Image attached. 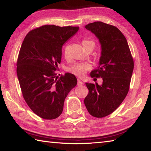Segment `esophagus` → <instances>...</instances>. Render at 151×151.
Listing matches in <instances>:
<instances>
[{
    "mask_svg": "<svg viewBox=\"0 0 151 151\" xmlns=\"http://www.w3.org/2000/svg\"><path fill=\"white\" fill-rule=\"evenodd\" d=\"M83 85V82H82L80 79H78V81H77V85L78 86H82Z\"/></svg>",
    "mask_w": 151,
    "mask_h": 151,
    "instance_id": "1",
    "label": "esophagus"
}]
</instances>
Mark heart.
Segmentation results:
<instances>
[{
    "mask_svg": "<svg viewBox=\"0 0 151 151\" xmlns=\"http://www.w3.org/2000/svg\"><path fill=\"white\" fill-rule=\"evenodd\" d=\"M82 45H83L84 48L85 50L89 48H94L95 43L94 41L91 39H83L82 40ZM64 55L66 58L68 57V47L65 46L64 48ZM91 68V65L88 63H78L73 65L68 68V71L70 73L73 74L79 77H83L85 75L86 73Z\"/></svg>",
    "mask_w": 151,
    "mask_h": 151,
    "instance_id": "obj_1",
    "label": "heart"
}]
</instances>
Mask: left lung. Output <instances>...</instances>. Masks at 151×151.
<instances>
[{
	"label": "left lung",
	"mask_w": 151,
	"mask_h": 151,
	"mask_svg": "<svg viewBox=\"0 0 151 151\" xmlns=\"http://www.w3.org/2000/svg\"><path fill=\"white\" fill-rule=\"evenodd\" d=\"M85 28L98 38L101 56L91 77L103 78V84L86 83L88 89L85 104L90 114L96 118L109 115L120 106L129 90L134 61L127 40L118 28L97 21Z\"/></svg>",
	"instance_id": "obj_1"
}]
</instances>
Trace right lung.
<instances>
[{"label": "right lung", "mask_w": 151, "mask_h": 151, "mask_svg": "<svg viewBox=\"0 0 151 151\" xmlns=\"http://www.w3.org/2000/svg\"><path fill=\"white\" fill-rule=\"evenodd\" d=\"M78 27L44 25L28 33L17 59V73L22 96L30 109L40 118L57 119L64 102L77 84L76 76L55 73L61 62L62 47Z\"/></svg>", "instance_id": "obj_1"}]
</instances>
